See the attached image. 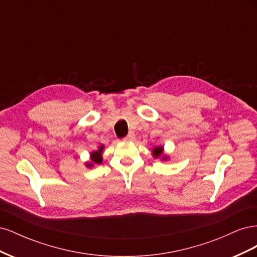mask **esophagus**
<instances>
[{"mask_svg": "<svg viewBox=\"0 0 257 257\" xmlns=\"http://www.w3.org/2000/svg\"><path fill=\"white\" fill-rule=\"evenodd\" d=\"M135 139V134L134 133H130L127 136L123 138V142H133Z\"/></svg>", "mask_w": 257, "mask_h": 257, "instance_id": "obj_1", "label": "esophagus"}]
</instances>
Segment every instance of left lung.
<instances>
[{
    "label": "left lung",
    "instance_id": "left-lung-1",
    "mask_svg": "<svg viewBox=\"0 0 257 257\" xmlns=\"http://www.w3.org/2000/svg\"><path fill=\"white\" fill-rule=\"evenodd\" d=\"M163 152H164V148L163 147H155L152 150V154L154 158H162V160H167L168 157L167 155H163Z\"/></svg>",
    "mask_w": 257,
    "mask_h": 257
}]
</instances>
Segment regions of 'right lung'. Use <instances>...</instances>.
I'll return each instance as SVG.
<instances>
[{
    "instance_id": "obj_1",
    "label": "right lung",
    "mask_w": 257,
    "mask_h": 257,
    "mask_svg": "<svg viewBox=\"0 0 257 257\" xmlns=\"http://www.w3.org/2000/svg\"><path fill=\"white\" fill-rule=\"evenodd\" d=\"M104 150V145H100L98 150L96 151H93L91 153V162H87L85 163V166L87 167H93L94 166V164H100V163L103 162V158H102V152Z\"/></svg>"
}]
</instances>
